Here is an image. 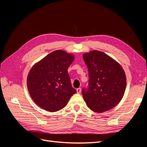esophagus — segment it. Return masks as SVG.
<instances>
[{
	"instance_id": "obj_1",
	"label": "esophagus",
	"mask_w": 147,
	"mask_h": 147,
	"mask_svg": "<svg viewBox=\"0 0 147 147\" xmlns=\"http://www.w3.org/2000/svg\"><path fill=\"white\" fill-rule=\"evenodd\" d=\"M81 91H82V90H81V88H77V92L78 93V94H80V93L81 92Z\"/></svg>"
}]
</instances>
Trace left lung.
<instances>
[{
    "mask_svg": "<svg viewBox=\"0 0 147 147\" xmlns=\"http://www.w3.org/2000/svg\"><path fill=\"white\" fill-rule=\"evenodd\" d=\"M89 72V86L82 94L88 108L102 113L116 106L126 87L125 72L118 62L105 53L94 50L83 55Z\"/></svg>",
    "mask_w": 147,
    "mask_h": 147,
    "instance_id": "8db88e82",
    "label": "left lung"
}]
</instances>
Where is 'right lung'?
<instances>
[{"label":"right lung","instance_id":"1","mask_svg":"<svg viewBox=\"0 0 147 147\" xmlns=\"http://www.w3.org/2000/svg\"><path fill=\"white\" fill-rule=\"evenodd\" d=\"M74 55L56 50L35 63L27 78L29 94L35 103L48 112L63 109L76 90L72 86L67 69Z\"/></svg>","mask_w":147,"mask_h":147}]
</instances>
